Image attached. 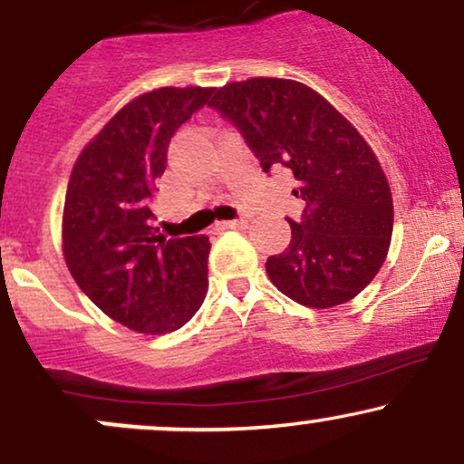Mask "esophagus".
Masks as SVG:
<instances>
[{
	"label": "esophagus",
	"mask_w": 464,
	"mask_h": 464,
	"mask_svg": "<svg viewBox=\"0 0 464 464\" xmlns=\"http://www.w3.org/2000/svg\"><path fill=\"white\" fill-rule=\"evenodd\" d=\"M248 220L239 218V220H227V222H218V228H242L246 227Z\"/></svg>",
	"instance_id": "obj_1"
}]
</instances>
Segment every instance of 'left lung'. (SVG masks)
I'll list each match as a JSON object with an SVG mask.
<instances>
[{"instance_id": "8db88e82", "label": "left lung", "mask_w": 464, "mask_h": 464, "mask_svg": "<svg viewBox=\"0 0 464 464\" xmlns=\"http://www.w3.org/2000/svg\"><path fill=\"white\" fill-rule=\"evenodd\" d=\"M209 106L231 121L264 172L290 169L305 202L292 239L266 262L270 281L324 310L358 296L384 264L392 196L369 143L323 95L296 80L250 78L214 89Z\"/></svg>"}]
</instances>
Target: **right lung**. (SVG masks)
I'll return each instance as SVG.
<instances>
[{
  "label": "right lung",
  "instance_id": "1",
  "mask_svg": "<svg viewBox=\"0 0 464 464\" xmlns=\"http://www.w3.org/2000/svg\"><path fill=\"white\" fill-rule=\"evenodd\" d=\"M214 89L163 87L117 113L80 152L63 211V253L80 290L140 334L183 327L207 296L209 237H168L152 198L169 140Z\"/></svg>",
  "mask_w": 464,
  "mask_h": 464
}]
</instances>
